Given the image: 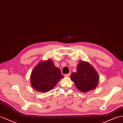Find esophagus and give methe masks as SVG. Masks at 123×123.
Here are the masks:
<instances>
[{
  "label": "esophagus",
  "instance_id": "obj_1",
  "mask_svg": "<svg viewBox=\"0 0 123 123\" xmlns=\"http://www.w3.org/2000/svg\"><path fill=\"white\" fill-rule=\"evenodd\" d=\"M70 75H71V73H68V74H65V75L64 76H65V77H69L70 76Z\"/></svg>",
  "mask_w": 123,
  "mask_h": 123
}]
</instances>
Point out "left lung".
I'll list each match as a JSON object with an SVG mask.
<instances>
[{"label": "left lung", "instance_id": "left-lung-1", "mask_svg": "<svg viewBox=\"0 0 123 123\" xmlns=\"http://www.w3.org/2000/svg\"><path fill=\"white\" fill-rule=\"evenodd\" d=\"M71 79L77 88L85 93L96 88L99 77L98 72L89 62L80 61L76 72L71 74Z\"/></svg>", "mask_w": 123, "mask_h": 123}]
</instances>
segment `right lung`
I'll return each instance as SVG.
<instances>
[{"instance_id":"add662e5","label":"right lung","mask_w":123,"mask_h":123,"mask_svg":"<svg viewBox=\"0 0 123 123\" xmlns=\"http://www.w3.org/2000/svg\"><path fill=\"white\" fill-rule=\"evenodd\" d=\"M63 77L60 68L49 59L40 61L35 67L31 74L30 82L35 90L46 92L53 88Z\"/></svg>"}]
</instances>
